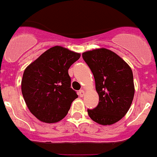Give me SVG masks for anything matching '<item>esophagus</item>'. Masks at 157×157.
<instances>
[{
	"mask_svg": "<svg viewBox=\"0 0 157 157\" xmlns=\"http://www.w3.org/2000/svg\"><path fill=\"white\" fill-rule=\"evenodd\" d=\"M84 91L83 90H80L79 91H78V96H80V97H82V96H84Z\"/></svg>",
	"mask_w": 157,
	"mask_h": 157,
	"instance_id": "esophagus-1",
	"label": "esophagus"
}]
</instances>
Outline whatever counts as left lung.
<instances>
[{
	"label": "left lung",
	"instance_id": "8db88e82",
	"mask_svg": "<svg viewBox=\"0 0 157 157\" xmlns=\"http://www.w3.org/2000/svg\"><path fill=\"white\" fill-rule=\"evenodd\" d=\"M82 58L93 74L99 103L87 109L89 117L100 125H112L123 117L135 95L133 73L118 55L106 48L83 52Z\"/></svg>",
	"mask_w": 157,
	"mask_h": 157
}]
</instances>
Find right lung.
I'll return each mask as SVG.
<instances>
[{
    "mask_svg": "<svg viewBox=\"0 0 157 157\" xmlns=\"http://www.w3.org/2000/svg\"><path fill=\"white\" fill-rule=\"evenodd\" d=\"M79 53L55 46L30 64L23 73L22 93L31 113L46 123L61 121L78 97L68 74Z\"/></svg>",
    "mask_w": 157,
    "mask_h": 157,
    "instance_id": "right-lung-1",
    "label": "right lung"
}]
</instances>
